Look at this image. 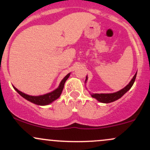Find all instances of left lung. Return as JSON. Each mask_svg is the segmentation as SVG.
<instances>
[{
	"label": "left lung",
	"instance_id": "left-lung-1",
	"mask_svg": "<svg viewBox=\"0 0 150 150\" xmlns=\"http://www.w3.org/2000/svg\"><path fill=\"white\" fill-rule=\"evenodd\" d=\"M136 75L137 73H135V75H134V77H132L131 81L130 82V83L128 84L126 87H124L123 89H122L121 90L118 91V92L111 93V94H91L93 98H95L98 101H100L101 103H111L113 101L117 100V99H120L123 94H125L132 87V85H133L134 82H135V78H136ZM87 77H86L85 81H87Z\"/></svg>",
	"mask_w": 150,
	"mask_h": 150
}]
</instances>
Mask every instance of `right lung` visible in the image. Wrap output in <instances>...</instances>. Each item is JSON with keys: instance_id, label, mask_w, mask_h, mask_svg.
I'll return each mask as SVG.
<instances>
[{"instance_id": "obj_1", "label": "right lung", "mask_w": 150, "mask_h": 150, "mask_svg": "<svg viewBox=\"0 0 150 150\" xmlns=\"http://www.w3.org/2000/svg\"><path fill=\"white\" fill-rule=\"evenodd\" d=\"M70 76V73H68V75L65 76L64 78L62 80V81L60 83L59 87H58L57 89H55L53 92L48 93V94H44V95L41 96H30L27 95V94H25V93L20 92L19 91L18 89L15 88V87L14 89L18 92L20 95L22 96V97H24L25 99H27V100L31 101V102L34 103V104H37V105H42V106H44V105H48L51 104V102H53V101L57 99L58 97L61 96L62 91H63V87H64V84L65 81L68 80V78Z\"/></svg>"}]
</instances>
